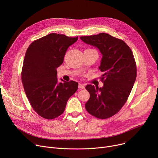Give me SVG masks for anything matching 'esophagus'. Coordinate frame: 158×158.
Masks as SVG:
<instances>
[{"label":"esophagus","instance_id":"esophagus-1","mask_svg":"<svg viewBox=\"0 0 158 158\" xmlns=\"http://www.w3.org/2000/svg\"><path fill=\"white\" fill-rule=\"evenodd\" d=\"M79 88H80V89H85V86L83 85H82V84H79Z\"/></svg>","mask_w":158,"mask_h":158}]
</instances>
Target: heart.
<instances>
[{"label":"heart","instance_id":"1","mask_svg":"<svg viewBox=\"0 0 158 158\" xmlns=\"http://www.w3.org/2000/svg\"><path fill=\"white\" fill-rule=\"evenodd\" d=\"M89 50H94V49H89ZM94 51H95V50H94Z\"/></svg>","mask_w":158,"mask_h":158}]
</instances>
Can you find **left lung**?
<instances>
[{"label": "left lung", "instance_id": "1", "mask_svg": "<svg viewBox=\"0 0 158 158\" xmlns=\"http://www.w3.org/2000/svg\"><path fill=\"white\" fill-rule=\"evenodd\" d=\"M80 38L97 47L102 56L98 69L103 73L104 85L101 88L91 85L86 86L90 94L86 110L98 118H110L126 102L135 84L136 66L133 54L123 41L106 33Z\"/></svg>", "mask_w": 158, "mask_h": 158}]
</instances>
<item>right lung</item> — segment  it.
<instances>
[{
  "mask_svg": "<svg viewBox=\"0 0 158 158\" xmlns=\"http://www.w3.org/2000/svg\"><path fill=\"white\" fill-rule=\"evenodd\" d=\"M78 40L51 33L29 46L24 57L22 81L34 110L43 118L53 119L64 111L69 98L78 88L76 81L58 82L57 68L67 48Z\"/></svg>",
  "mask_w": 158,
  "mask_h": 158,
  "instance_id": "add662e5",
  "label": "right lung"
}]
</instances>
